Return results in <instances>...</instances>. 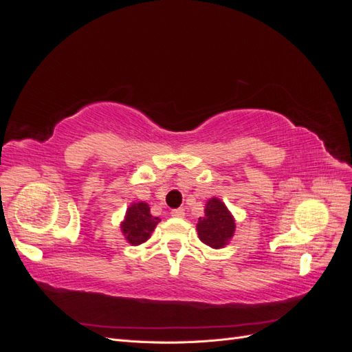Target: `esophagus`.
Listing matches in <instances>:
<instances>
[{
  "mask_svg": "<svg viewBox=\"0 0 352 352\" xmlns=\"http://www.w3.org/2000/svg\"><path fill=\"white\" fill-rule=\"evenodd\" d=\"M170 214H172L173 217H184L185 216V210L184 208H175L170 211Z\"/></svg>",
  "mask_w": 352,
  "mask_h": 352,
  "instance_id": "esophagus-1",
  "label": "esophagus"
}]
</instances>
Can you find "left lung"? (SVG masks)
<instances>
[{"label": "left lung", "mask_w": 352, "mask_h": 352, "mask_svg": "<svg viewBox=\"0 0 352 352\" xmlns=\"http://www.w3.org/2000/svg\"><path fill=\"white\" fill-rule=\"evenodd\" d=\"M198 236L211 248H223L235 232V220L226 206L211 198L206 206V216L198 220Z\"/></svg>", "instance_id": "left-lung-1"}]
</instances>
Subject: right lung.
Masks as SVG:
<instances>
[{
	"label": "right lung",
	"mask_w": 352,
	"mask_h": 352,
	"mask_svg": "<svg viewBox=\"0 0 352 352\" xmlns=\"http://www.w3.org/2000/svg\"><path fill=\"white\" fill-rule=\"evenodd\" d=\"M158 221V217L151 216L148 204H145V202H135L126 211L124 221L122 223V230L127 242L132 245H140L151 236V232Z\"/></svg>",
	"instance_id": "1"
}]
</instances>
